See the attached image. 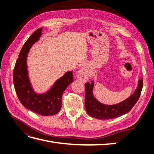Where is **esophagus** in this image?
Listing matches in <instances>:
<instances>
[{"mask_svg": "<svg viewBox=\"0 0 154 154\" xmlns=\"http://www.w3.org/2000/svg\"><path fill=\"white\" fill-rule=\"evenodd\" d=\"M76 76L83 82H87L89 80L90 77V71H89V67L88 66H84L82 67L79 71L77 72Z\"/></svg>", "mask_w": 154, "mask_h": 154, "instance_id": "obj_1", "label": "esophagus"}]
</instances>
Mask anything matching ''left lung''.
Listing matches in <instances>:
<instances>
[{
    "label": "left lung",
    "mask_w": 154,
    "mask_h": 154,
    "mask_svg": "<svg viewBox=\"0 0 154 154\" xmlns=\"http://www.w3.org/2000/svg\"><path fill=\"white\" fill-rule=\"evenodd\" d=\"M143 78L139 80L136 90L127 100L115 105H105L97 101L93 96L94 82L86 83L85 106L87 114L99 119H110L119 117L131 110L140 97L143 88Z\"/></svg>",
    "instance_id": "left-lung-1"
}]
</instances>
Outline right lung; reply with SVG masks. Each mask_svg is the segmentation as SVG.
Returning <instances> with one entry per match:
<instances>
[{
	"label": "right lung",
	"instance_id": "add662e5",
	"mask_svg": "<svg viewBox=\"0 0 154 154\" xmlns=\"http://www.w3.org/2000/svg\"><path fill=\"white\" fill-rule=\"evenodd\" d=\"M42 31V28L35 31L23 45L13 70V83L23 106L36 114L48 116L57 114L61 109L63 93L74 80L72 71H68L48 92L36 94L32 89L27 72V57L32 45L40 39Z\"/></svg>",
	"mask_w": 154,
	"mask_h": 154
}]
</instances>
